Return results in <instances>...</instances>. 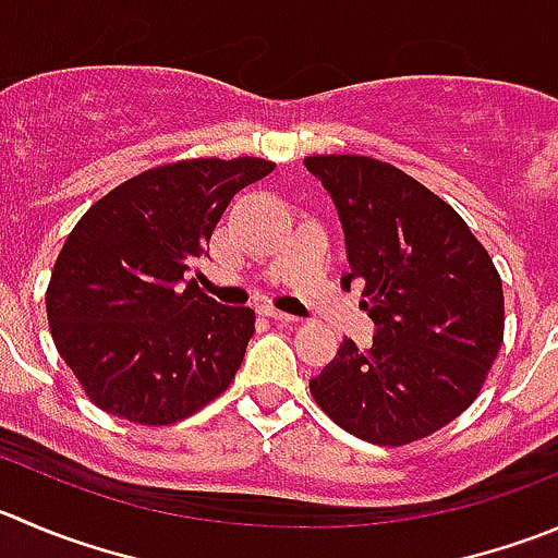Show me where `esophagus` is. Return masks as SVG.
<instances>
[{"label": "esophagus", "instance_id": "obj_1", "mask_svg": "<svg viewBox=\"0 0 558 558\" xmlns=\"http://www.w3.org/2000/svg\"><path fill=\"white\" fill-rule=\"evenodd\" d=\"M263 315L270 317V320H276V323H284V326H295V323H299V317L295 315L279 312V310H274V306H263Z\"/></svg>", "mask_w": 558, "mask_h": 558}]
</instances>
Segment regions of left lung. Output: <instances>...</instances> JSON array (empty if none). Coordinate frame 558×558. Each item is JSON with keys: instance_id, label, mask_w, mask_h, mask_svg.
Instances as JSON below:
<instances>
[{"instance_id": "left-lung-1", "label": "left lung", "mask_w": 558, "mask_h": 558, "mask_svg": "<svg viewBox=\"0 0 558 558\" xmlns=\"http://www.w3.org/2000/svg\"><path fill=\"white\" fill-rule=\"evenodd\" d=\"M364 282L373 344L344 339L310 380L328 418L362 441L405 447L480 397L504 342L501 276L463 216L402 169L369 156H310Z\"/></svg>"}]
</instances>
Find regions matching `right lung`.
I'll list each match as a JSON object with an SVG mask.
<instances>
[{"label": "right lung", "mask_w": 558, "mask_h": 558, "mask_svg": "<svg viewBox=\"0 0 558 558\" xmlns=\"http://www.w3.org/2000/svg\"><path fill=\"white\" fill-rule=\"evenodd\" d=\"M265 158H185L125 180L78 219L46 288L51 337L89 402L167 427L235 378L254 310L221 306L196 270L232 196L274 172Z\"/></svg>", "instance_id": "add662e5"}]
</instances>
